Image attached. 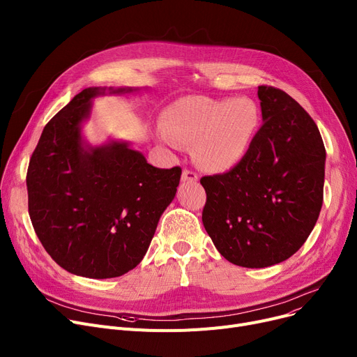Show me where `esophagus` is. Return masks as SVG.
<instances>
[{
    "mask_svg": "<svg viewBox=\"0 0 357 357\" xmlns=\"http://www.w3.org/2000/svg\"><path fill=\"white\" fill-rule=\"evenodd\" d=\"M182 182H197L198 181V175L192 171H188V169H185L182 172Z\"/></svg>",
    "mask_w": 357,
    "mask_h": 357,
    "instance_id": "obj_1",
    "label": "esophagus"
}]
</instances>
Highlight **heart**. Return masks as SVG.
<instances>
[{
  "instance_id": "b5f03b06",
  "label": "heart",
  "mask_w": 357,
  "mask_h": 357,
  "mask_svg": "<svg viewBox=\"0 0 357 357\" xmlns=\"http://www.w3.org/2000/svg\"><path fill=\"white\" fill-rule=\"evenodd\" d=\"M260 124V109L252 98L191 96L165 109L159 137L172 149L179 143L191 146L198 166L224 172L249 155Z\"/></svg>"
}]
</instances>
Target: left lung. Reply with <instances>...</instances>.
Wrapping results in <instances>:
<instances>
[{
    "label": "left lung",
    "instance_id": "left-lung-1",
    "mask_svg": "<svg viewBox=\"0 0 357 357\" xmlns=\"http://www.w3.org/2000/svg\"><path fill=\"white\" fill-rule=\"evenodd\" d=\"M261 124L237 166L204 176L202 222L231 264L268 268L291 257L312 231L323 205L326 149L317 124L287 92L257 88Z\"/></svg>",
    "mask_w": 357,
    "mask_h": 357
}]
</instances>
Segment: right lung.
I'll return each instance as SVG.
<instances>
[{"label": "right lung", "instance_id": "1", "mask_svg": "<svg viewBox=\"0 0 357 357\" xmlns=\"http://www.w3.org/2000/svg\"><path fill=\"white\" fill-rule=\"evenodd\" d=\"M139 88H85L43 128L27 171L29 214L46 252L65 271L117 278L146 255L172 202L181 167L159 169L127 142L89 144L92 100Z\"/></svg>", "mask_w": 357, "mask_h": 357}]
</instances>
